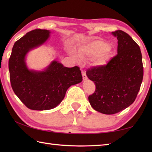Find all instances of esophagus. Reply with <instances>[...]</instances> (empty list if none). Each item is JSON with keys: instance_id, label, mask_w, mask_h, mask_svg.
<instances>
[{"instance_id": "34e87169", "label": "esophagus", "mask_w": 152, "mask_h": 152, "mask_svg": "<svg viewBox=\"0 0 152 152\" xmlns=\"http://www.w3.org/2000/svg\"><path fill=\"white\" fill-rule=\"evenodd\" d=\"M82 77H83V80H86L88 79V76H87L86 72L83 70H82Z\"/></svg>"}]
</instances>
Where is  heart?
Returning a JSON list of instances; mask_svg holds the SVG:
<instances>
[{
	"label": "heart",
	"mask_w": 152,
	"mask_h": 152,
	"mask_svg": "<svg viewBox=\"0 0 152 152\" xmlns=\"http://www.w3.org/2000/svg\"><path fill=\"white\" fill-rule=\"evenodd\" d=\"M108 48V45L104 42L95 40L80 46L78 50V53L82 59L95 56L93 64L96 66H104L107 64L110 57V51L107 50ZM71 55L76 60L79 61V58L75 53L72 52Z\"/></svg>",
	"instance_id": "obj_1"
}]
</instances>
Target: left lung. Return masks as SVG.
<instances>
[{"label":"left lung","instance_id":"obj_1","mask_svg":"<svg viewBox=\"0 0 152 152\" xmlns=\"http://www.w3.org/2000/svg\"><path fill=\"white\" fill-rule=\"evenodd\" d=\"M118 39V54L104 66L87 70L96 89L88 99L92 108L104 114H114L133 104L143 79L140 47L124 31L112 32Z\"/></svg>","mask_w":152,"mask_h":152}]
</instances>
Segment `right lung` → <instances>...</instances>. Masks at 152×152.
Wrapping results in <instances>:
<instances>
[{"mask_svg":"<svg viewBox=\"0 0 152 152\" xmlns=\"http://www.w3.org/2000/svg\"><path fill=\"white\" fill-rule=\"evenodd\" d=\"M51 32L35 29L15 42L9 59L8 68L12 88L28 108L47 110L56 108L63 101L71 86L82 81L78 66L68 68L53 61L43 70H31L26 56L32 50L48 40Z\"/></svg>","mask_w":152,"mask_h":152,"instance_id":"obj_1","label":"right lung"}]
</instances>
